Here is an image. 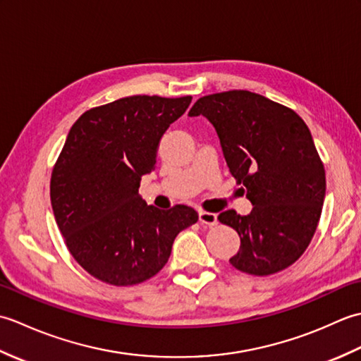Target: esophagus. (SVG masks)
Listing matches in <instances>:
<instances>
[{
    "label": "esophagus",
    "mask_w": 361,
    "mask_h": 361,
    "mask_svg": "<svg viewBox=\"0 0 361 361\" xmlns=\"http://www.w3.org/2000/svg\"><path fill=\"white\" fill-rule=\"evenodd\" d=\"M198 219H200V224L206 225V226H214L217 224V214H214V212L202 211L200 214H198Z\"/></svg>",
    "instance_id": "1"
}]
</instances>
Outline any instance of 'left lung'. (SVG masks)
Segmentation results:
<instances>
[{
    "instance_id": "left-lung-1",
    "label": "left lung",
    "mask_w": 361,
    "mask_h": 361,
    "mask_svg": "<svg viewBox=\"0 0 361 361\" xmlns=\"http://www.w3.org/2000/svg\"><path fill=\"white\" fill-rule=\"evenodd\" d=\"M200 114L216 128L229 172L252 204L248 216H219L240 237L229 262L255 276L286 270L309 247L326 195L309 127L293 110L245 90L200 97L189 116Z\"/></svg>"
}]
</instances>
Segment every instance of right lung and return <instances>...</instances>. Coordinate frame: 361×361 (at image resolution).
<instances>
[{"instance_id":"1","label":"right lung","mask_w":361,"mask_h":361,"mask_svg":"<svg viewBox=\"0 0 361 361\" xmlns=\"http://www.w3.org/2000/svg\"><path fill=\"white\" fill-rule=\"evenodd\" d=\"M192 101L130 96L85 111L52 169L51 204L78 264L116 287L153 278L175 237L198 220L185 204L158 209L137 194L157 164L161 137Z\"/></svg>"}]
</instances>
